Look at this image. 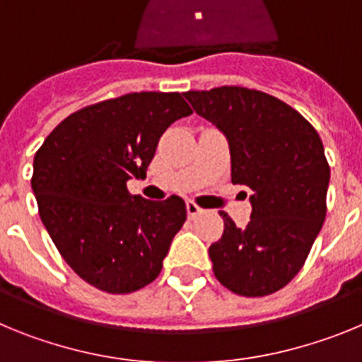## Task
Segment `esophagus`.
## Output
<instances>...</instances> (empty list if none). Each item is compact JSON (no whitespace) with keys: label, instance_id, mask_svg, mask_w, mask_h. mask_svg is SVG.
Listing matches in <instances>:
<instances>
[{"label":"esophagus","instance_id":"esophagus-1","mask_svg":"<svg viewBox=\"0 0 362 362\" xmlns=\"http://www.w3.org/2000/svg\"><path fill=\"white\" fill-rule=\"evenodd\" d=\"M187 212H188V217H190V219H194V217L199 216L203 210H201L199 204H196L194 201H187Z\"/></svg>","mask_w":362,"mask_h":362}]
</instances>
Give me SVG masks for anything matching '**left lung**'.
<instances>
[{"instance_id": "8db88e82", "label": "left lung", "mask_w": 362, "mask_h": 362, "mask_svg": "<svg viewBox=\"0 0 362 362\" xmlns=\"http://www.w3.org/2000/svg\"><path fill=\"white\" fill-rule=\"evenodd\" d=\"M185 98L228 139L232 183L252 190L245 228L219 212L225 230L209 250L214 274L238 296H270L297 276L325 223L330 165L321 137L267 92L217 86Z\"/></svg>"}]
</instances>
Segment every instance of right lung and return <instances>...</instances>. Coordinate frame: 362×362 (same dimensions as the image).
Here are the masks:
<instances>
[{"instance_id": "right-lung-1", "label": "right lung", "mask_w": 362, "mask_h": 362, "mask_svg": "<svg viewBox=\"0 0 362 362\" xmlns=\"http://www.w3.org/2000/svg\"><path fill=\"white\" fill-rule=\"evenodd\" d=\"M192 114L179 92H134L74 112L34 156L40 217L66 264L107 293H132L159 276L187 219L181 197L132 196L159 137Z\"/></svg>"}]
</instances>
